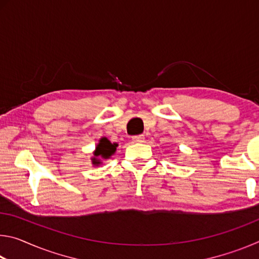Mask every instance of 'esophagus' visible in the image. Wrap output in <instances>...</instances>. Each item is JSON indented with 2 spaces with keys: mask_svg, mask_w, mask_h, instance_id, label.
Wrapping results in <instances>:
<instances>
[{
  "mask_svg": "<svg viewBox=\"0 0 259 259\" xmlns=\"http://www.w3.org/2000/svg\"><path fill=\"white\" fill-rule=\"evenodd\" d=\"M144 139H145V137H144V135H136L133 137V140L135 143H143Z\"/></svg>",
  "mask_w": 259,
  "mask_h": 259,
  "instance_id": "34e87169",
  "label": "esophagus"
}]
</instances>
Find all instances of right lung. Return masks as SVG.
Here are the masks:
<instances>
[{"instance_id":"obj_1","label":"right lung","mask_w":259,"mask_h":259,"mask_svg":"<svg viewBox=\"0 0 259 259\" xmlns=\"http://www.w3.org/2000/svg\"><path fill=\"white\" fill-rule=\"evenodd\" d=\"M116 146H117V144H112L107 138H102L97 145V148H96L95 156H102V157H104V159H108V157L111 156L114 152H115ZM94 163L99 164L100 162H99V160L95 159L94 157Z\"/></svg>"}]
</instances>
